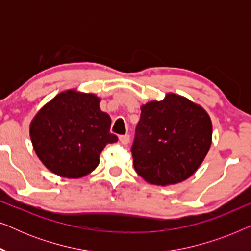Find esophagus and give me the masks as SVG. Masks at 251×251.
Segmentation results:
<instances>
[{"mask_svg":"<svg viewBox=\"0 0 251 251\" xmlns=\"http://www.w3.org/2000/svg\"><path fill=\"white\" fill-rule=\"evenodd\" d=\"M119 139H120V142L123 144V145H126V144H129V142H130V136L129 135H122V136L119 137Z\"/></svg>","mask_w":251,"mask_h":251,"instance_id":"34e87169","label":"esophagus"}]
</instances>
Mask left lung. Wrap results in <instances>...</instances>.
Masks as SVG:
<instances>
[{"instance_id":"left-lung-1","label":"left lung","mask_w":251,"mask_h":251,"mask_svg":"<svg viewBox=\"0 0 251 251\" xmlns=\"http://www.w3.org/2000/svg\"><path fill=\"white\" fill-rule=\"evenodd\" d=\"M131 153L137 174L147 183L167 185L191 177L211 145L210 116L176 94L143 105Z\"/></svg>"}]
</instances>
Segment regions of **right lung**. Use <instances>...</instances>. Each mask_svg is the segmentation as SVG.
<instances>
[{
	"instance_id": "add662e5",
	"label": "right lung",
	"mask_w": 251,
	"mask_h": 251,
	"mask_svg": "<svg viewBox=\"0 0 251 251\" xmlns=\"http://www.w3.org/2000/svg\"><path fill=\"white\" fill-rule=\"evenodd\" d=\"M94 94L66 90L37 112L29 135L36 155L51 173L81 178L94 171L107 144L118 142L109 132L111 118Z\"/></svg>"
}]
</instances>
